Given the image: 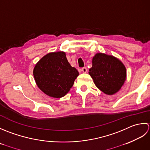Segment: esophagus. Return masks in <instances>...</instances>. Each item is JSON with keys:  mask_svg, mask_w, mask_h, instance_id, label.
<instances>
[{"mask_svg": "<svg viewBox=\"0 0 150 150\" xmlns=\"http://www.w3.org/2000/svg\"><path fill=\"white\" fill-rule=\"evenodd\" d=\"M81 71L83 73H86L87 71V69L86 68V67H83V68L81 69Z\"/></svg>", "mask_w": 150, "mask_h": 150, "instance_id": "1", "label": "esophagus"}]
</instances>
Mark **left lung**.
Wrapping results in <instances>:
<instances>
[{
  "instance_id": "8db88e82",
  "label": "left lung",
  "mask_w": 150,
  "mask_h": 150,
  "mask_svg": "<svg viewBox=\"0 0 150 150\" xmlns=\"http://www.w3.org/2000/svg\"><path fill=\"white\" fill-rule=\"evenodd\" d=\"M92 65L88 74L96 86L103 93L112 95L123 86L126 79V69L118 58L97 53L93 57Z\"/></svg>"
}]
</instances>
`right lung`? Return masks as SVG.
<instances>
[{
  "mask_svg": "<svg viewBox=\"0 0 150 150\" xmlns=\"http://www.w3.org/2000/svg\"><path fill=\"white\" fill-rule=\"evenodd\" d=\"M33 77L39 89L48 96L62 98L68 93L79 75L68 62L65 52H50L36 63Z\"/></svg>",
  "mask_w": 150,
  "mask_h": 150,
  "instance_id": "add662e5",
  "label": "right lung"
}]
</instances>
